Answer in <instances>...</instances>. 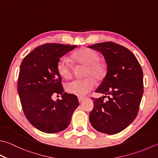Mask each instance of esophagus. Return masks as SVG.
Masks as SVG:
<instances>
[{"mask_svg": "<svg viewBox=\"0 0 158 158\" xmlns=\"http://www.w3.org/2000/svg\"><path fill=\"white\" fill-rule=\"evenodd\" d=\"M85 100V98H81V97H80V98H78V101H79V102L80 103H81L83 100Z\"/></svg>", "mask_w": 158, "mask_h": 158, "instance_id": "34e87169", "label": "esophagus"}]
</instances>
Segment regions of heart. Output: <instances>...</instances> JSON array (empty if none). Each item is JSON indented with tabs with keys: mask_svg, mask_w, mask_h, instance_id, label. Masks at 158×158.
Wrapping results in <instances>:
<instances>
[{
	"mask_svg": "<svg viewBox=\"0 0 158 158\" xmlns=\"http://www.w3.org/2000/svg\"><path fill=\"white\" fill-rule=\"evenodd\" d=\"M73 59L78 64L86 65L84 79L74 80L66 85V90L71 94L77 96H84L89 93L95 85V80H102L106 74L105 65L99 61V55L94 50L82 48L73 53ZM58 72L64 79H69L72 76V66L66 56L59 60L57 65Z\"/></svg>",
	"mask_w": 158,
	"mask_h": 158,
	"instance_id": "heart-1",
	"label": "heart"
}]
</instances>
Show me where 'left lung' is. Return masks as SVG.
Masks as SVG:
<instances>
[{
	"label": "left lung",
	"mask_w": 158,
	"mask_h": 158,
	"mask_svg": "<svg viewBox=\"0 0 158 158\" xmlns=\"http://www.w3.org/2000/svg\"><path fill=\"white\" fill-rule=\"evenodd\" d=\"M102 53L107 65L106 76L96 93L103 95L93 99L89 120L98 131L113 135L132 123L138 114L143 95V72L133 53L112 42L89 46ZM107 95L108 100L103 99Z\"/></svg>",
	"instance_id": "1"
}]
</instances>
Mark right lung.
<instances>
[{
	"instance_id": "right-lung-1",
	"label": "right lung",
	"mask_w": 158,
	"mask_h": 158,
	"mask_svg": "<svg viewBox=\"0 0 158 158\" xmlns=\"http://www.w3.org/2000/svg\"><path fill=\"white\" fill-rule=\"evenodd\" d=\"M77 45L49 43L34 49L23 59L20 67L18 93L24 114L33 126L41 131L54 133L67 129L78 98L64 92L58 72L59 60ZM54 93L62 100L53 101Z\"/></svg>"
}]
</instances>
